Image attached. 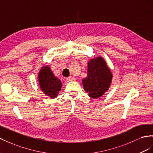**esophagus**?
Wrapping results in <instances>:
<instances>
[{
	"label": "esophagus",
	"mask_w": 153,
	"mask_h": 153,
	"mask_svg": "<svg viewBox=\"0 0 153 153\" xmlns=\"http://www.w3.org/2000/svg\"><path fill=\"white\" fill-rule=\"evenodd\" d=\"M66 80L68 81H76V79L73 77H68L66 78Z\"/></svg>",
	"instance_id": "1"
}]
</instances>
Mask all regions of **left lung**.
Returning <instances> with one entry per match:
<instances>
[{
    "label": "left lung",
    "mask_w": 153,
    "mask_h": 153,
    "mask_svg": "<svg viewBox=\"0 0 153 153\" xmlns=\"http://www.w3.org/2000/svg\"><path fill=\"white\" fill-rule=\"evenodd\" d=\"M112 73L101 57L91 59L88 63L87 77L83 79V85L90 97L96 99L109 88Z\"/></svg>",
    "instance_id": "left-lung-1"
}]
</instances>
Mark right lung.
<instances>
[{"label": "right lung", "mask_w": 153, "mask_h": 153, "mask_svg": "<svg viewBox=\"0 0 153 153\" xmlns=\"http://www.w3.org/2000/svg\"><path fill=\"white\" fill-rule=\"evenodd\" d=\"M39 85L46 96L56 98L62 84L61 81L53 75L48 66H43L39 74Z\"/></svg>", "instance_id": "add662e5"}]
</instances>
